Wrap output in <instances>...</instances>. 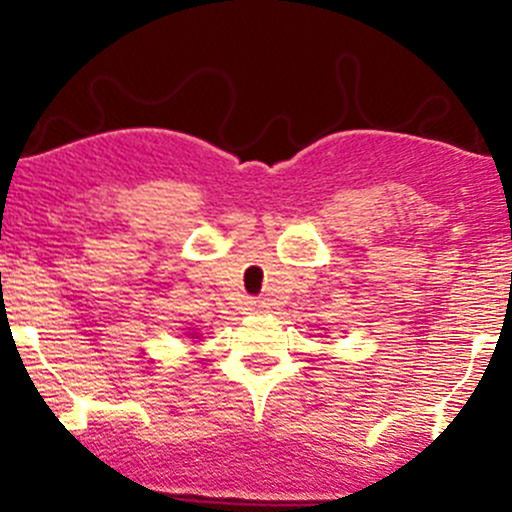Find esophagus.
I'll list each match as a JSON object with an SVG mask.
<instances>
[{"label": "esophagus", "mask_w": 512, "mask_h": 512, "mask_svg": "<svg viewBox=\"0 0 512 512\" xmlns=\"http://www.w3.org/2000/svg\"><path fill=\"white\" fill-rule=\"evenodd\" d=\"M264 308H267V303H264V301H252V310H260V313H262Z\"/></svg>", "instance_id": "obj_1"}]
</instances>
